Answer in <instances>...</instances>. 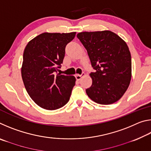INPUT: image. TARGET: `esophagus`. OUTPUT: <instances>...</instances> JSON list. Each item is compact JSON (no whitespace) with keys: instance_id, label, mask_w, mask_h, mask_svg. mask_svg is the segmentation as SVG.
<instances>
[{"instance_id":"34e87169","label":"esophagus","mask_w":151,"mask_h":151,"mask_svg":"<svg viewBox=\"0 0 151 151\" xmlns=\"http://www.w3.org/2000/svg\"><path fill=\"white\" fill-rule=\"evenodd\" d=\"M85 75V73H82V75H75V77H76V80H78V81H79V80H81V78L83 77V76H84Z\"/></svg>"}]
</instances>
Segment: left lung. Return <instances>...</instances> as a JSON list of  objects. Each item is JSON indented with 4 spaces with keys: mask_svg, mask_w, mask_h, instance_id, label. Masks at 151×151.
<instances>
[{
    "mask_svg": "<svg viewBox=\"0 0 151 151\" xmlns=\"http://www.w3.org/2000/svg\"><path fill=\"white\" fill-rule=\"evenodd\" d=\"M87 50L95 72L86 90L89 98L101 104L118 101L129 87L132 76L129 47L119 36L110 30L79 32L76 35Z\"/></svg>",
    "mask_w": 151,
    "mask_h": 151,
    "instance_id": "1",
    "label": "left lung"
}]
</instances>
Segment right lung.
Segmentation results:
<instances>
[{
    "label": "right lung",
    "mask_w": 151,
    "mask_h": 151,
    "mask_svg": "<svg viewBox=\"0 0 151 151\" xmlns=\"http://www.w3.org/2000/svg\"><path fill=\"white\" fill-rule=\"evenodd\" d=\"M75 35L44 32L30 40L24 48L22 81L30 98L42 109H60L69 101L76 78L56 73L63 63L66 45Z\"/></svg>",
    "instance_id": "obj_1"
}]
</instances>
